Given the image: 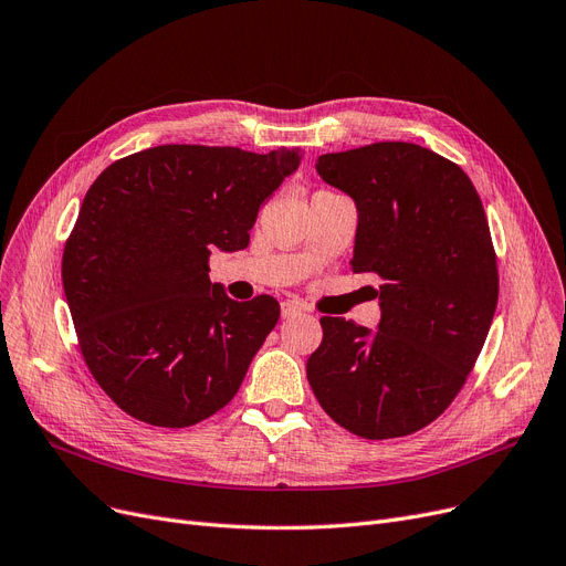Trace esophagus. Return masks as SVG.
<instances>
[{"mask_svg":"<svg viewBox=\"0 0 566 566\" xmlns=\"http://www.w3.org/2000/svg\"><path fill=\"white\" fill-rule=\"evenodd\" d=\"M302 304H297V302H283L281 304V315L283 318L287 321V318H297V315H302Z\"/></svg>","mask_w":566,"mask_h":566,"instance_id":"34e87169","label":"esophagus"}]
</instances>
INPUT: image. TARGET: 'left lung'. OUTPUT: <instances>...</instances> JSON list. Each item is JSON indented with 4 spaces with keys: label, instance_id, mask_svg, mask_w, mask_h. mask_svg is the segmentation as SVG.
I'll use <instances>...</instances> for the list:
<instances>
[{
    "label": "left lung",
    "instance_id": "left-lung-1",
    "mask_svg": "<svg viewBox=\"0 0 566 566\" xmlns=\"http://www.w3.org/2000/svg\"><path fill=\"white\" fill-rule=\"evenodd\" d=\"M357 209L355 274L380 279L376 329L321 318L306 376L325 413L361 439L413 434L439 418L473 369L500 279L469 176L418 144L380 142L315 163Z\"/></svg>",
    "mask_w": 566,
    "mask_h": 566
}]
</instances>
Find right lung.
Returning <instances> with one entry per match:
<instances>
[{"instance_id": "right-lung-1", "label": "right lung", "mask_w": 566, "mask_h": 566, "mask_svg": "<svg viewBox=\"0 0 566 566\" xmlns=\"http://www.w3.org/2000/svg\"><path fill=\"white\" fill-rule=\"evenodd\" d=\"M300 163V148L169 144L123 157L90 186L62 285L85 365L125 413L190 427L239 392L281 306L230 300L209 258L243 251Z\"/></svg>"}]
</instances>
